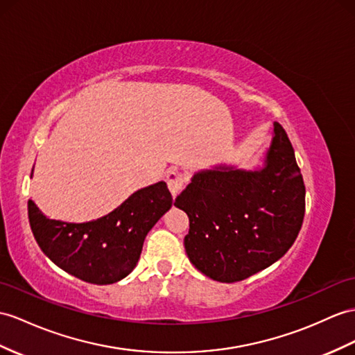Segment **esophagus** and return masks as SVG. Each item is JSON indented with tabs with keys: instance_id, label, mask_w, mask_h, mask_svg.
<instances>
[{
	"instance_id": "34e87169",
	"label": "esophagus",
	"mask_w": 355,
	"mask_h": 355,
	"mask_svg": "<svg viewBox=\"0 0 355 355\" xmlns=\"http://www.w3.org/2000/svg\"><path fill=\"white\" fill-rule=\"evenodd\" d=\"M166 180H167V185H168L170 193L176 197L184 189V187L187 184V176L184 175L182 171L173 168V170H170L167 173Z\"/></svg>"
}]
</instances>
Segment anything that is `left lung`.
<instances>
[{"mask_svg": "<svg viewBox=\"0 0 355 355\" xmlns=\"http://www.w3.org/2000/svg\"><path fill=\"white\" fill-rule=\"evenodd\" d=\"M175 206L189 218V262L209 279L241 282L277 262L295 243L306 211L304 180L286 131L274 123L263 168L198 171Z\"/></svg>", "mask_w": 355, "mask_h": 355, "instance_id": "obj_1", "label": "left lung"}]
</instances>
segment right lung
<instances>
[{
	"label": "right lung",
	"instance_id": "add662e5",
	"mask_svg": "<svg viewBox=\"0 0 355 355\" xmlns=\"http://www.w3.org/2000/svg\"><path fill=\"white\" fill-rule=\"evenodd\" d=\"M173 203L166 182L138 189L114 211L89 223L51 220L28 200V220L42 252L63 271L93 284L125 279L144 238Z\"/></svg>",
	"mask_w": 355,
	"mask_h": 355
}]
</instances>
